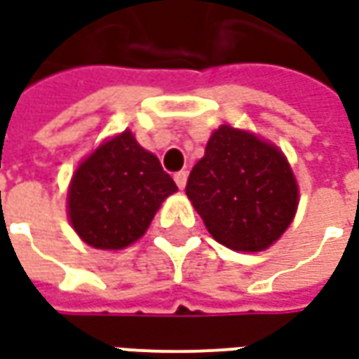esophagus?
I'll return each mask as SVG.
<instances>
[{
  "label": "esophagus",
  "mask_w": 359,
  "mask_h": 359,
  "mask_svg": "<svg viewBox=\"0 0 359 359\" xmlns=\"http://www.w3.org/2000/svg\"><path fill=\"white\" fill-rule=\"evenodd\" d=\"M187 179H188V172L187 171L175 172V182H177V187H179L180 190L187 187Z\"/></svg>",
  "instance_id": "esophagus-1"
}]
</instances>
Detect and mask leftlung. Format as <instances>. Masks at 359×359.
Instances as JSON below:
<instances>
[{
  "instance_id": "1",
  "label": "left lung",
  "mask_w": 359,
  "mask_h": 359,
  "mask_svg": "<svg viewBox=\"0 0 359 359\" xmlns=\"http://www.w3.org/2000/svg\"><path fill=\"white\" fill-rule=\"evenodd\" d=\"M187 196L212 237L243 252L270 247L297 210V184L282 151L227 124L190 171Z\"/></svg>"
}]
</instances>
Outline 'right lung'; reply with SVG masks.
I'll list each match as a JSON object with an SVG mask.
<instances>
[{"label": "right lung", "instance_id": "add662e5", "mask_svg": "<svg viewBox=\"0 0 359 359\" xmlns=\"http://www.w3.org/2000/svg\"><path fill=\"white\" fill-rule=\"evenodd\" d=\"M177 190L159 159L126 130L75 171L67 194L69 219L95 249H124L144 235L163 200Z\"/></svg>", "mask_w": 359, "mask_h": 359}]
</instances>
